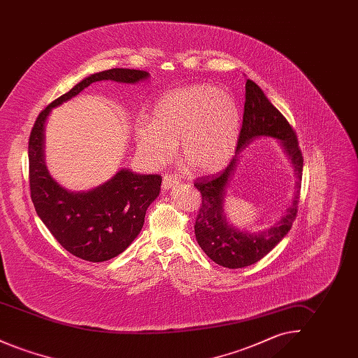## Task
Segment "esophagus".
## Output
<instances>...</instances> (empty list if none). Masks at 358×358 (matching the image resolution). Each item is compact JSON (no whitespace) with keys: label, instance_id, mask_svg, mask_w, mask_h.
Returning <instances> with one entry per match:
<instances>
[{"label":"esophagus","instance_id":"1","mask_svg":"<svg viewBox=\"0 0 358 358\" xmlns=\"http://www.w3.org/2000/svg\"><path fill=\"white\" fill-rule=\"evenodd\" d=\"M180 184V180L173 176V174H165L164 178H162V187L166 190V189H171V187H176Z\"/></svg>","mask_w":358,"mask_h":358}]
</instances>
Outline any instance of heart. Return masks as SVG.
I'll return each mask as SVG.
<instances>
[{
  "instance_id": "heart-1",
  "label": "heart",
  "mask_w": 358,
  "mask_h": 358,
  "mask_svg": "<svg viewBox=\"0 0 358 358\" xmlns=\"http://www.w3.org/2000/svg\"><path fill=\"white\" fill-rule=\"evenodd\" d=\"M154 118L136 122L139 152L153 165L171 159L180 143L181 161L199 174L228 166L238 148L241 115L235 99L216 85H187L162 95Z\"/></svg>"
}]
</instances>
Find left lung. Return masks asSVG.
I'll return each instance as SVG.
<instances>
[{
    "mask_svg": "<svg viewBox=\"0 0 358 358\" xmlns=\"http://www.w3.org/2000/svg\"><path fill=\"white\" fill-rule=\"evenodd\" d=\"M273 136L281 141L294 169L296 192L293 201L282 219L270 229L255 234L234 227L223 212L224 193L238 162V154L255 137ZM303 171V157L296 134L280 111L267 99L264 92L252 80L245 83V103L243 123L238 136L236 155L219 176L197 178L194 187L201 193L194 234L199 245L215 263L227 268H243L267 255L289 234L298 212Z\"/></svg>",
    "mask_w": 358,
    "mask_h": 358,
    "instance_id": "obj_1",
    "label": "left lung"
}]
</instances>
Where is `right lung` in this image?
Returning a JSON list of instances; mask_svg holds the SVG:
<instances>
[{"instance_id": "obj_1", "label": "right lung", "mask_w": 358, "mask_h": 358, "mask_svg": "<svg viewBox=\"0 0 358 358\" xmlns=\"http://www.w3.org/2000/svg\"><path fill=\"white\" fill-rule=\"evenodd\" d=\"M150 75L139 69H113L87 76L67 94L45 107L29 136V187L34 209L63 248L87 262H106L122 254L139 235L146 209L161 190L159 174H136L120 169L102 185L71 192L59 185L44 161V127L53 107L67 102L85 87L114 80L134 85Z\"/></svg>"}]
</instances>
